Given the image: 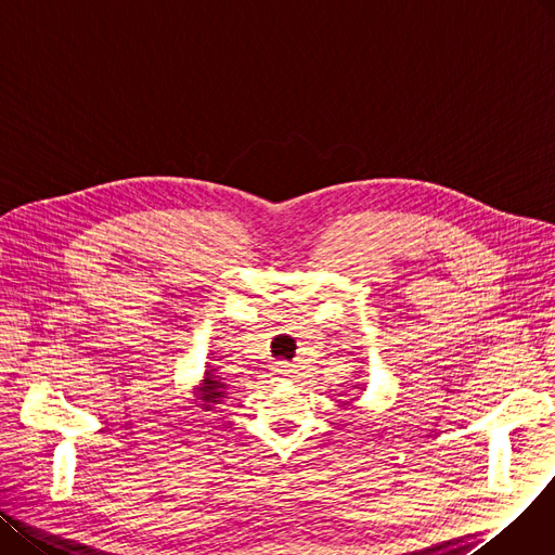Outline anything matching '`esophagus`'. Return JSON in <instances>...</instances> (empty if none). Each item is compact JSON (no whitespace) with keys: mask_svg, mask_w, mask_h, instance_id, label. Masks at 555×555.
I'll use <instances>...</instances> for the list:
<instances>
[{"mask_svg":"<svg viewBox=\"0 0 555 555\" xmlns=\"http://www.w3.org/2000/svg\"><path fill=\"white\" fill-rule=\"evenodd\" d=\"M293 372H296V365H288V363H278L275 365V374L278 376H291Z\"/></svg>","mask_w":555,"mask_h":555,"instance_id":"1","label":"esophagus"}]
</instances>
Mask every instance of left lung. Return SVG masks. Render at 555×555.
I'll use <instances>...</instances> for the list:
<instances>
[{
    "label": "left lung",
    "mask_w": 555,
    "mask_h": 555,
    "mask_svg": "<svg viewBox=\"0 0 555 555\" xmlns=\"http://www.w3.org/2000/svg\"><path fill=\"white\" fill-rule=\"evenodd\" d=\"M351 387H358V389H365V385H363V383H353Z\"/></svg>",
    "instance_id": "obj_1"
}]
</instances>
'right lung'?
<instances>
[{"label":"right lung","mask_w":555,"mask_h":555,"mask_svg":"<svg viewBox=\"0 0 555 555\" xmlns=\"http://www.w3.org/2000/svg\"><path fill=\"white\" fill-rule=\"evenodd\" d=\"M192 392H194V399H192V401L197 403L204 412H210L217 403H221V401L228 399V385H225V380L219 376V372H217L210 363H206V372H204L199 385L194 387Z\"/></svg>","instance_id":"1"}]
</instances>
